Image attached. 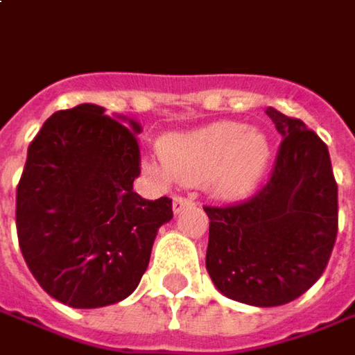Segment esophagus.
<instances>
[{
  "mask_svg": "<svg viewBox=\"0 0 355 355\" xmlns=\"http://www.w3.org/2000/svg\"><path fill=\"white\" fill-rule=\"evenodd\" d=\"M194 206V202L192 200H187V198H182V196H177L175 200H173V211L175 214H180L182 209H187V208H192Z\"/></svg>",
  "mask_w": 355,
  "mask_h": 355,
  "instance_id": "1",
  "label": "esophagus"
}]
</instances>
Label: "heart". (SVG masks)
<instances>
[{
  "instance_id": "heart-1",
  "label": "heart",
  "mask_w": 355,
  "mask_h": 355,
  "mask_svg": "<svg viewBox=\"0 0 355 355\" xmlns=\"http://www.w3.org/2000/svg\"><path fill=\"white\" fill-rule=\"evenodd\" d=\"M161 161H146L147 173L163 182L204 180L211 196L237 200L260 182L272 157L270 137L243 122H214L167 136Z\"/></svg>"
}]
</instances>
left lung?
<instances>
[{"mask_svg": "<svg viewBox=\"0 0 355 355\" xmlns=\"http://www.w3.org/2000/svg\"><path fill=\"white\" fill-rule=\"evenodd\" d=\"M284 141L266 187L247 202L204 208L206 270L225 297L278 307L303 295L327 268L338 231V187L329 147L297 120L268 107Z\"/></svg>", "mask_w": 355, "mask_h": 355, "instance_id": "8db88e82", "label": "left lung"}]
</instances>
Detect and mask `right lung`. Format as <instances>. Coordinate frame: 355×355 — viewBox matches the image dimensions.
I'll use <instances>...</instances> for the list:
<instances>
[{
    "label": "right lung",
    "mask_w": 355,
    "mask_h": 355,
    "mask_svg": "<svg viewBox=\"0 0 355 355\" xmlns=\"http://www.w3.org/2000/svg\"><path fill=\"white\" fill-rule=\"evenodd\" d=\"M83 103L58 110L28 146L17 187L19 247L40 288L73 309H96L134 293L167 196L144 200L134 118ZM126 123L128 128L123 126Z\"/></svg>",
    "instance_id": "1"
}]
</instances>
